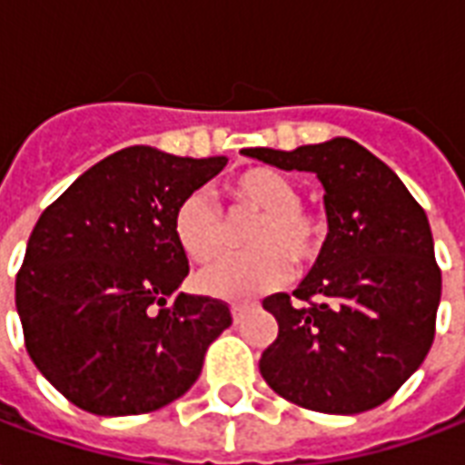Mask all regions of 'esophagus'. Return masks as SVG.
I'll list each match as a JSON object with an SVG mask.
<instances>
[{"instance_id": "34e87169", "label": "esophagus", "mask_w": 465, "mask_h": 465, "mask_svg": "<svg viewBox=\"0 0 465 465\" xmlns=\"http://www.w3.org/2000/svg\"><path fill=\"white\" fill-rule=\"evenodd\" d=\"M232 315H233V322H239L243 315V305H232Z\"/></svg>"}]
</instances>
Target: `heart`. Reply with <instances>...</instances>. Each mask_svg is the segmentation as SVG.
I'll return each mask as SVG.
<instances>
[{
	"label": "heart",
	"instance_id": "obj_1",
	"mask_svg": "<svg viewBox=\"0 0 465 465\" xmlns=\"http://www.w3.org/2000/svg\"><path fill=\"white\" fill-rule=\"evenodd\" d=\"M233 214L251 212L259 222L251 226L246 256H226L202 271L199 288L223 301H251L273 291L288 278V261L308 268L322 256L328 243V219L318 209L301 204V189L288 174L273 167H251L226 187ZM174 236L182 251L197 263L222 256L229 242L222 212L204 194H189L174 212Z\"/></svg>",
	"mask_w": 465,
	"mask_h": 465
}]
</instances>
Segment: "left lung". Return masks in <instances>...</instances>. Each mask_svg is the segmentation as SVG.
I'll use <instances>...</instances> for the list:
<instances>
[{
    "mask_svg": "<svg viewBox=\"0 0 465 465\" xmlns=\"http://www.w3.org/2000/svg\"><path fill=\"white\" fill-rule=\"evenodd\" d=\"M243 154L315 172L325 187L328 243L298 288L268 295L278 338L261 355L268 387L298 407L360 414L384 404L434 342L441 268L424 209L397 174L350 137L293 153Z\"/></svg>",
    "mask_w": 465,
    "mask_h": 465,
    "instance_id": "obj_1",
    "label": "left lung"
}]
</instances>
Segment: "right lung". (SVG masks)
I'll return each mask as SVG.
<instances>
[{"instance_id":"add662e5","label":"right lung","mask_w":465,"mask_h":465,"mask_svg":"<svg viewBox=\"0 0 465 465\" xmlns=\"http://www.w3.org/2000/svg\"><path fill=\"white\" fill-rule=\"evenodd\" d=\"M223 164L125 147L39 216L16 273V311L34 364L78 409L127 416L170 404L232 325L223 301L177 291L189 261L174 212Z\"/></svg>"}]
</instances>
